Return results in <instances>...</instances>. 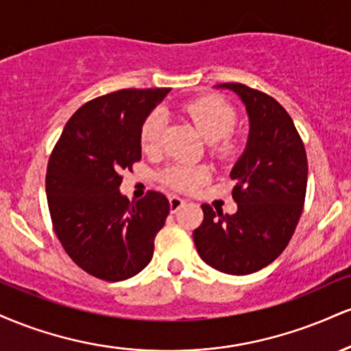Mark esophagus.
<instances>
[{
  "instance_id": "34e87169",
  "label": "esophagus",
  "mask_w": 351,
  "mask_h": 351,
  "mask_svg": "<svg viewBox=\"0 0 351 351\" xmlns=\"http://www.w3.org/2000/svg\"><path fill=\"white\" fill-rule=\"evenodd\" d=\"M184 204H186V201H184L183 198H180V196H170V209H171V213L180 211V208H183Z\"/></svg>"
}]
</instances>
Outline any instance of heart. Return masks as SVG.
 Here are the masks:
<instances>
[{
  "instance_id": "obj_1",
  "label": "heart",
  "mask_w": 351,
  "mask_h": 351,
  "mask_svg": "<svg viewBox=\"0 0 351 351\" xmlns=\"http://www.w3.org/2000/svg\"><path fill=\"white\" fill-rule=\"evenodd\" d=\"M184 110L199 134L211 145L213 153L226 158L237 150V143L229 135L236 127L237 115L226 100L216 95H206L186 104ZM163 127L165 115L162 112H153L147 117L140 130V143L145 152H153L158 147ZM206 180L208 171L204 168L181 163L171 165L163 175L165 183L180 191H193Z\"/></svg>"
}]
</instances>
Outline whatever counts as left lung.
Here are the masks:
<instances>
[{
  "mask_svg": "<svg viewBox=\"0 0 351 351\" xmlns=\"http://www.w3.org/2000/svg\"><path fill=\"white\" fill-rule=\"evenodd\" d=\"M249 117L244 153L232 167L234 215L203 204V223L193 232L208 265L231 276H247L276 261L299 223L307 191V153L285 108L264 92L226 82Z\"/></svg>",
  "mask_w": 351,
  "mask_h": 351,
  "instance_id": "left-lung-1",
  "label": "left lung"
}]
</instances>
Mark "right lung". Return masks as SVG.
<instances>
[{"label":"right lung","mask_w":351,"mask_h":351,"mask_svg":"<svg viewBox=\"0 0 351 351\" xmlns=\"http://www.w3.org/2000/svg\"><path fill=\"white\" fill-rule=\"evenodd\" d=\"M170 88H123L71 117L47 163L46 195L64 251L90 276L119 282L148 265L170 213L167 196L120 193L123 170L142 160L140 130Z\"/></svg>","instance_id":"add662e5"}]
</instances>
